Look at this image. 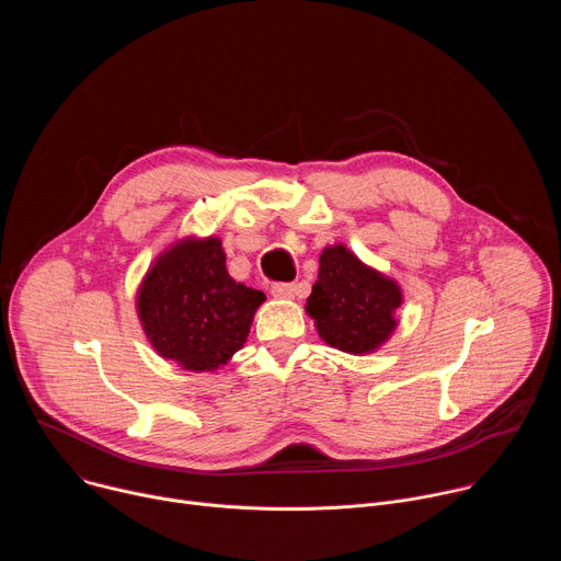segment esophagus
Wrapping results in <instances>:
<instances>
[{
    "label": "esophagus",
    "mask_w": 561,
    "mask_h": 561,
    "mask_svg": "<svg viewBox=\"0 0 561 561\" xmlns=\"http://www.w3.org/2000/svg\"><path fill=\"white\" fill-rule=\"evenodd\" d=\"M271 293L277 299H290V297H295V284H275L271 288Z\"/></svg>",
    "instance_id": "esophagus-1"
}]
</instances>
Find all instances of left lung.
<instances>
[{
  "label": "left lung",
  "mask_w": 561,
  "mask_h": 561,
  "mask_svg": "<svg viewBox=\"0 0 561 561\" xmlns=\"http://www.w3.org/2000/svg\"><path fill=\"white\" fill-rule=\"evenodd\" d=\"M404 295L399 284L366 266L344 244L327 247L319 273L306 299V312L329 346L368 355L383 346L397 329V308Z\"/></svg>",
  "instance_id": "1"
}]
</instances>
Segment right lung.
Returning <instances> with one entry per match:
<instances>
[{
  "label": "right lung",
  "instance_id": "add662e5",
  "mask_svg": "<svg viewBox=\"0 0 561 561\" xmlns=\"http://www.w3.org/2000/svg\"><path fill=\"white\" fill-rule=\"evenodd\" d=\"M264 299L262 290L228 275L219 237L191 234L154 257L135 306L159 357L184 370L215 373L244 348Z\"/></svg>",
  "mask_w": 561,
  "mask_h": 561
}]
</instances>
